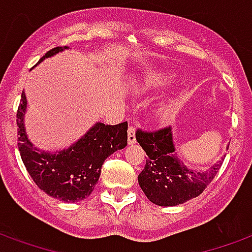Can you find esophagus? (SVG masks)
I'll return each mask as SVG.
<instances>
[{
    "label": "esophagus",
    "instance_id": "obj_1",
    "mask_svg": "<svg viewBox=\"0 0 252 252\" xmlns=\"http://www.w3.org/2000/svg\"><path fill=\"white\" fill-rule=\"evenodd\" d=\"M136 143V128L130 126L128 128V144H134Z\"/></svg>",
    "mask_w": 252,
    "mask_h": 252
}]
</instances>
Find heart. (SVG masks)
Masks as SVG:
<instances>
[{"label": "heart", "mask_w": 252, "mask_h": 252, "mask_svg": "<svg viewBox=\"0 0 252 252\" xmlns=\"http://www.w3.org/2000/svg\"><path fill=\"white\" fill-rule=\"evenodd\" d=\"M174 79H176V75L172 74V72H158V74L152 75L151 78L145 82L144 87L149 91H158V90H162L166 86H169ZM173 109L174 108H173L172 101H162L156 109L157 118L161 119V120H166L168 118H170Z\"/></svg>", "instance_id": "heart-1"}]
</instances>
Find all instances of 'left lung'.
Here are the masks:
<instances>
[{
    "instance_id": "left-lung-1",
    "label": "left lung",
    "mask_w": 252,
    "mask_h": 252,
    "mask_svg": "<svg viewBox=\"0 0 252 252\" xmlns=\"http://www.w3.org/2000/svg\"><path fill=\"white\" fill-rule=\"evenodd\" d=\"M136 140L147 153L145 168L139 174V185L147 198L158 206H177L202 193L220 170L222 160L209 169L195 170L176 153L170 126L156 132L137 130Z\"/></svg>"
}]
</instances>
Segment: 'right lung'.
<instances>
[{
    "label": "right lung",
    "instance_id": "obj_1",
    "mask_svg": "<svg viewBox=\"0 0 252 252\" xmlns=\"http://www.w3.org/2000/svg\"><path fill=\"white\" fill-rule=\"evenodd\" d=\"M66 49H68L67 46L50 50L36 64ZM26 108L28 100L25 92H22L17 112L18 149L32 181L46 194L59 201L78 202L88 197L99 181L101 165L104 164L105 158L126 147L128 123L124 122L118 126L95 123L68 148L46 152L36 148L29 140L25 128Z\"/></svg>",
    "mask_w": 252,
    "mask_h": 252
}]
</instances>
